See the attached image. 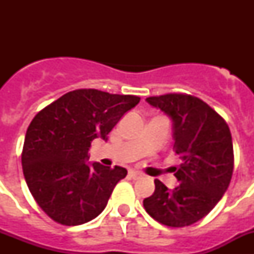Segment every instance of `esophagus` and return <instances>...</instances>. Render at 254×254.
I'll list each match as a JSON object with an SVG mask.
<instances>
[{"label": "esophagus", "mask_w": 254, "mask_h": 254, "mask_svg": "<svg viewBox=\"0 0 254 254\" xmlns=\"http://www.w3.org/2000/svg\"><path fill=\"white\" fill-rule=\"evenodd\" d=\"M128 176H129V178H132V179H138L142 177V174L138 172H134V170H129Z\"/></svg>", "instance_id": "obj_1"}]
</instances>
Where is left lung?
<instances>
[{
	"instance_id": "obj_1",
	"label": "left lung",
	"mask_w": 254,
	"mask_h": 254,
	"mask_svg": "<svg viewBox=\"0 0 254 254\" xmlns=\"http://www.w3.org/2000/svg\"><path fill=\"white\" fill-rule=\"evenodd\" d=\"M146 100L172 118L173 150L182 164L174 173L179 186L168 190L155 179L154 194L143 199V207L163 225H192L216 206L232 181V133L223 117L197 96L170 93Z\"/></svg>"
}]
</instances>
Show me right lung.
Wrapping results in <instances>:
<instances>
[{
    "instance_id": "add662e5",
    "label": "right lung",
    "mask_w": 254,
    "mask_h": 254,
    "mask_svg": "<svg viewBox=\"0 0 254 254\" xmlns=\"http://www.w3.org/2000/svg\"><path fill=\"white\" fill-rule=\"evenodd\" d=\"M138 102L136 95L77 89L33 118L21 152L22 172L39 207L56 223L81 225L104 210L127 170L86 164L87 152L94 138L107 141L123 114Z\"/></svg>"
}]
</instances>
